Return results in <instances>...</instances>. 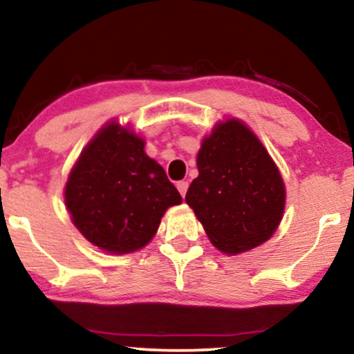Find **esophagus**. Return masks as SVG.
<instances>
[{
  "instance_id": "1",
  "label": "esophagus",
  "mask_w": 354,
  "mask_h": 354,
  "mask_svg": "<svg viewBox=\"0 0 354 354\" xmlns=\"http://www.w3.org/2000/svg\"><path fill=\"white\" fill-rule=\"evenodd\" d=\"M177 189H178V192H180V195L182 197H185V192H187V189H189V182H185V180H180V182H177Z\"/></svg>"
}]
</instances>
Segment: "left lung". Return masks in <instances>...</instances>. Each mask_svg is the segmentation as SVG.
<instances>
[{"label":"left lung","mask_w":354,"mask_h":354,"mask_svg":"<svg viewBox=\"0 0 354 354\" xmlns=\"http://www.w3.org/2000/svg\"><path fill=\"white\" fill-rule=\"evenodd\" d=\"M197 167L185 202L213 246L239 254L272 236L282 220L286 187L276 162L243 121L213 128L202 141Z\"/></svg>","instance_id":"8db88e82"}]
</instances>
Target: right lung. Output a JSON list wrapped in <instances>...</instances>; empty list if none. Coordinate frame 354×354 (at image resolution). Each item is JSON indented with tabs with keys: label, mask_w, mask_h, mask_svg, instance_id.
Segmentation results:
<instances>
[{
	"label": "right lung",
	"mask_w": 354,
	"mask_h": 354,
	"mask_svg": "<svg viewBox=\"0 0 354 354\" xmlns=\"http://www.w3.org/2000/svg\"><path fill=\"white\" fill-rule=\"evenodd\" d=\"M178 203L180 194L144 152V139L115 121L86 144L65 185L73 225L111 254L146 246L165 210Z\"/></svg>",
	"instance_id": "right-lung-1"
}]
</instances>
